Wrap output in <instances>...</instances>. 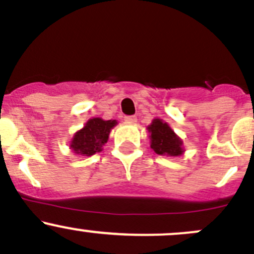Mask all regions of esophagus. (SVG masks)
<instances>
[{"mask_svg":"<svg viewBox=\"0 0 254 254\" xmlns=\"http://www.w3.org/2000/svg\"><path fill=\"white\" fill-rule=\"evenodd\" d=\"M125 121L128 122V124H135V122H137V117H135V116H126V117H125Z\"/></svg>","mask_w":254,"mask_h":254,"instance_id":"34e87169","label":"esophagus"}]
</instances>
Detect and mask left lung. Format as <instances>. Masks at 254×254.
<instances>
[{
  "mask_svg": "<svg viewBox=\"0 0 254 254\" xmlns=\"http://www.w3.org/2000/svg\"><path fill=\"white\" fill-rule=\"evenodd\" d=\"M146 129L154 153L166 156H180L185 153L181 138L161 119H154Z\"/></svg>",
  "mask_w": 254,
  "mask_h": 254,
  "instance_id": "obj_1",
  "label": "left lung"
}]
</instances>
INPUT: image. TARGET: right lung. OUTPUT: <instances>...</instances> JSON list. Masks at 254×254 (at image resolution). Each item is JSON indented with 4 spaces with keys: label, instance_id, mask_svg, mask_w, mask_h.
I'll return each mask as SVG.
<instances>
[{
    "label": "right lung",
    "instance_id": "obj_1",
    "mask_svg": "<svg viewBox=\"0 0 254 254\" xmlns=\"http://www.w3.org/2000/svg\"><path fill=\"white\" fill-rule=\"evenodd\" d=\"M119 122L116 120H105L93 117L85 122L84 127L74 133L69 142V148L77 155L91 156L103 150V146L108 143L111 129Z\"/></svg>",
    "mask_w": 254,
    "mask_h": 254
}]
</instances>
